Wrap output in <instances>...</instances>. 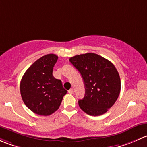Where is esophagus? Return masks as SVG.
<instances>
[{
    "label": "esophagus",
    "mask_w": 147,
    "mask_h": 147,
    "mask_svg": "<svg viewBox=\"0 0 147 147\" xmlns=\"http://www.w3.org/2000/svg\"><path fill=\"white\" fill-rule=\"evenodd\" d=\"M68 93L71 94V95H72V94H73L74 93L73 89H72V88H71L70 90H68Z\"/></svg>",
    "instance_id": "esophagus-1"
}]
</instances>
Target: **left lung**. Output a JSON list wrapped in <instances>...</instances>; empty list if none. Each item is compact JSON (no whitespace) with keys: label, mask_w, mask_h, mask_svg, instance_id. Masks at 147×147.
<instances>
[{"label":"left lung","mask_w":147,"mask_h":147,"mask_svg":"<svg viewBox=\"0 0 147 147\" xmlns=\"http://www.w3.org/2000/svg\"><path fill=\"white\" fill-rule=\"evenodd\" d=\"M69 62L79 71L85 84V97L78 101L80 108L90 116L106 113L121 91L120 76L114 65L94 53L75 55Z\"/></svg>","instance_id":"obj_1"}]
</instances>
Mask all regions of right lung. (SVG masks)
I'll list each match as a JSON object with an SVG mask.
<instances>
[{
	"mask_svg": "<svg viewBox=\"0 0 147 147\" xmlns=\"http://www.w3.org/2000/svg\"><path fill=\"white\" fill-rule=\"evenodd\" d=\"M58 57L49 54L39 58L26 71L20 83L23 101L31 111L49 116L59 108L67 90L52 75Z\"/></svg>",
	"mask_w": 147,
	"mask_h": 147,
	"instance_id": "obj_1",
	"label": "right lung"
}]
</instances>
